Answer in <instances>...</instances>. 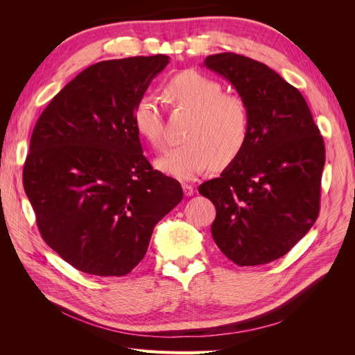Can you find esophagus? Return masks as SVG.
Listing matches in <instances>:
<instances>
[{"instance_id": "esophagus-1", "label": "esophagus", "mask_w": 355, "mask_h": 355, "mask_svg": "<svg viewBox=\"0 0 355 355\" xmlns=\"http://www.w3.org/2000/svg\"><path fill=\"white\" fill-rule=\"evenodd\" d=\"M182 189H184V194H185L187 197L194 196V187H192V185L184 184V185H182Z\"/></svg>"}]
</instances>
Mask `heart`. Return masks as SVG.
Returning <instances> with one entry per match:
<instances>
[{
    "label": "heart",
    "instance_id": "obj_1",
    "mask_svg": "<svg viewBox=\"0 0 355 355\" xmlns=\"http://www.w3.org/2000/svg\"><path fill=\"white\" fill-rule=\"evenodd\" d=\"M168 101L194 112L187 144L170 149L155 161L164 175L191 180L210 166L223 167L240 155L249 136V112L240 96L223 93L222 85L197 71H182L166 84ZM136 132L155 148L166 144L163 112L153 96L135 105Z\"/></svg>",
    "mask_w": 355,
    "mask_h": 355
}]
</instances>
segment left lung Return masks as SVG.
I'll use <instances>...</instances> for the list:
<instances>
[{
    "label": "left lung",
    "instance_id": "left-lung-1",
    "mask_svg": "<svg viewBox=\"0 0 355 355\" xmlns=\"http://www.w3.org/2000/svg\"><path fill=\"white\" fill-rule=\"evenodd\" d=\"M202 67L231 83L249 112V136L219 178L198 187L216 207L211 235L240 266L270 263L317 220L326 149L304 96L265 63L235 53Z\"/></svg>",
    "mask_w": 355,
    "mask_h": 355
}]
</instances>
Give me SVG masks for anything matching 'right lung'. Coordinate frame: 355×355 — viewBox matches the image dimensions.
<instances>
[{
	"label": "right lung",
	"instance_id": "right-lung-1",
	"mask_svg": "<svg viewBox=\"0 0 355 355\" xmlns=\"http://www.w3.org/2000/svg\"><path fill=\"white\" fill-rule=\"evenodd\" d=\"M166 55L103 60L69 81L31 136L24 188L44 241L92 275L123 277L144 259L155 225L184 198L144 155L136 102Z\"/></svg>",
	"mask_w": 355,
	"mask_h": 355
}]
</instances>
